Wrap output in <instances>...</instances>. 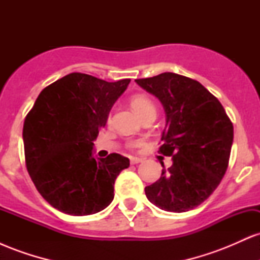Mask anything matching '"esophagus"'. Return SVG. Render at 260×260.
<instances>
[{
	"instance_id": "1",
	"label": "esophagus",
	"mask_w": 260,
	"mask_h": 260,
	"mask_svg": "<svg viewBox=\"0 0 260 260\" xmlns=\"http://www.w3.org/2000/svg\"><path fill=\"white\" fill-rule=\"evenodd\" d=\"M139 162H142V159H140V157H137V156L131 157V164H132V165H136V164H139Z\"/></svg>"
}]
</instances>
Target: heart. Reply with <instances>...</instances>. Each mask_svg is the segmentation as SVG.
Returning a JSON list of instances; mask_svg holds the SVG:
<instances>
[{"label":"heart","instance_id":"1","mask_svg":"<svg viewBox=\"0 0 260 260\" xmlns=\"http://www.w3.org/2000/svg\"><path fill=\"white\" fill-rule=\"evenodd\" d=\"M131 106H132V109L136 111L137 115L140 116V117H143V116L148 115V113H151V112L155 113V105L153 100H151L149 96H147V95L139 94V95H136V96H133L132 100H131ZM107 121H110V117ZM134 144L139 145L140 142L134 143Z\"/></svg>","mask_w":260,"mask_h":260}]
</instances>
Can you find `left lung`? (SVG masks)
Segmentation results:
<instances>
[{
  "label": "left lung",
  "mask_w": 260,
  "mask_h": 260,
  "mask_svg": "<svg viewBox=\"0 0 260 260\" xmlns=\"http://www.w3.org/2000/svg\"><path fill=\"white\" fill-rule=\"evenodd\" d=\"M136 83L162 104L166 127L159 153L172 157L159 180L145 187V196L165 211L194 209L216 189L228 170L232 122L220 101L194 79L165 72Z\"/></svg>",
  "instance_id": "obj_1"
}]
</instances>
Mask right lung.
I'll return each mask as SVG.
<instances>
[{"label":"right lung","instance_id":"1","mask_svg":"<svg viewBox=\"0 0 260 260\" xmlns=\"http://www.w3.org/2000/svg\"><path fill=\"white\" fill-rule=\"evenodd\" d=\"M131 79L106 82L71 73L39 94L23 126L25 165L51 207L64 214H96L113 201V186L129 159L94 156V140Z\"/></svg>","mask_w":260,"mask_h":260}]
</instances>
